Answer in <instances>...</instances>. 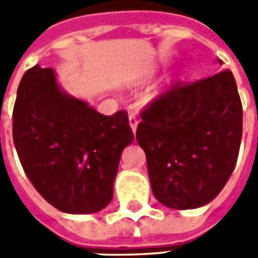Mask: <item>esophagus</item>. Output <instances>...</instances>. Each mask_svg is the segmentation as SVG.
<instances>
[{
	"instance_id": "esophagus-1",
	"label": "esophagus",
	"mask_w": 258,
	"mask_h": 258,
	"mask_svg": "<svg viewBox=\"0 0 258 258\" xmlns=\"http://www.w3.org/2000/svg\"><path fill=\"white\" fill-rule=\"evenodd\" d=\"M128 123H130V127H131V130H133V133H137V127H138V118H137V116L135 114H130L128 117Z\"/></svg>"
}]
</instances>
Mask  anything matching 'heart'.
Returning <instances> with one entry per match:
<instances>
[{"label": "heart", "instance_id": "heart-1", "mask_svg": "<svg viewBox=\"0 0 258 258\" xmlns=\"http://www.w3.org/2000/svg\"><path fill=\"white\" fill-rule=\"evenodd\" d=\"M152 74H153V70H149V72L142 77L141 81H146V80L151 77ZM170 87H171V79L167 80V81H164L163 84L157 85V87H155L153 90L149 91V94H148V101H156L157 98H160V96H162L163 94L170 88Z\"/></svg>", "mask_w": 258, "mask_h": 258}]
</instances>
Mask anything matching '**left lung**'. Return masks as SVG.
Masks as SVG:
<instances>
[{
  "instance_id": "8db88e82",
  "label": "left lung",
  "mask_w": 258,
  "mask_h": 258,
  "mask_svg": "<svg viewBox=\"0 0 258 258\" xmlns=\"http://www.w3.org/2000/svg\"><path fill=\"white\" fill-rule=\"evenodd\" d=\"M242 117L229 70L177 84L142 113L137 141L146 155L152 192L163 206L198 209L221 192L238 160Z\"/></svg>"
}]
</instances>
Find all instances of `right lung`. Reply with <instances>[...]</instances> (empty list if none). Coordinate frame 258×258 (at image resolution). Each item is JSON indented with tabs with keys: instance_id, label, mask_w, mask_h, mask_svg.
<instances>
[{
	"instance_id": "obj_1",
	"label": "right lung",
	"mask_w": 258,
	"mask_h": 258,
	"mask_svg": "<svg viewBox=\"0 0 258 258\" xmlns=\"http://www.w3.org/2000/svg\"><path fill=\"white\" fill-rule=\"evenodd\" d=\"M12 133L31 184L68 214L96 213L112 202L120 157L134 141L127 113L103 116L40 64L20 80Z\"/></svg>"
}]
</instances>
